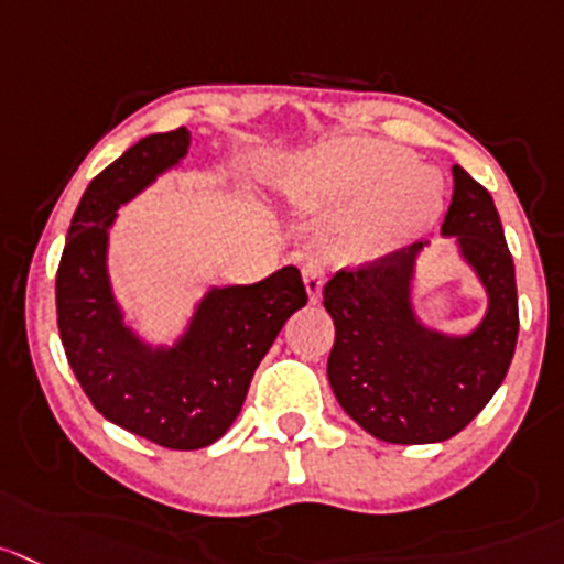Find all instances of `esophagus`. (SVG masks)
I'll return each instance as SVG.
<instances>
[{"label":"esophagus","instance_id":"obj_1","mask_svg":"<svg viewBox=\"0 0 564 564\" xmlns=\"http://www.w3.org/2000/svg\"><path fill=\"white\" fill-rule=\"evenodd\" d=\"M302 276H304V288H307L310 302L315 304L321 299V291H324V271H321L318 265H304Z\"/></svg>","mask_w":564,"mask_h":564}]
</instances>
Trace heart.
<instances>
[{"label":"heart","mask_w":564,"mask_h":564,"mask_svg":"<svg viewBox=\"0 0 564 564\" xmlns=\"http://www.w3.org/2000/svg\"><path fill=\"white\" fill-rule=\"evenodd\" d=\"M412 163L393 143L343 138L299 160L291 187L321 205L357 200L332 235V251L343 262H373L421 235L443 207L434 171Z\"/></svg>","instance_id":"obj_1"}]
</instances>
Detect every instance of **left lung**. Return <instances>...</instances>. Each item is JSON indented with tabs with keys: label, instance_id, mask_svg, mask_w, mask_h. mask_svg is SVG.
Wrapping results in <instances>:
<instances>
[{
	"label": "left lung",
	"instance_id": "1",
	"mask_svg": "<svg viewBox=\"0 0 564 564\" xmlns=\"http://www.w3.org/2000/svg\"><path fill=\"white\" fill-rule=\"evenodd\" d=\"M454 196L440 232L454 238L487 293L468 335L429 329L415 315L412 282L423 246L393 251L324 288L335 321L326 377L351 421L384 443L423 446L463 432L501 388L518 343L512 254L492 196L454 165Z\"/></svg>",
	"mask_w": 564,
	"mask_h": 564
}]
</instances>
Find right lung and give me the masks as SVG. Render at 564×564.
Listing matches in <instances>:
<instances>
[{
	"label": "right lung",
	"mask_w": 564,
	"mask_h": 564,
	"mask_svg": "<svg viewBox=\"0 0 564 564\" xmlns=\"http://www.w3.org/2000/svg\"><path fill=\"white\" fill-rule=\"evenodd\" d=\"M191 147L185 127L141 138L79 198L57 268V329L68 366L110 423L163 448L216 443L243 406L260 359L279 329L307 304L302 273L285 265L254 285L210 288L171 346H152L124 321L107 273L118 207Z\"/></svg>",
	"instance_id": "right-lung-1"
}]
</instances>
